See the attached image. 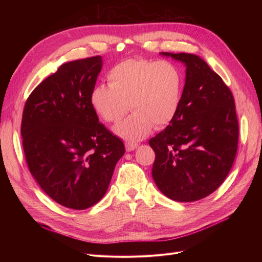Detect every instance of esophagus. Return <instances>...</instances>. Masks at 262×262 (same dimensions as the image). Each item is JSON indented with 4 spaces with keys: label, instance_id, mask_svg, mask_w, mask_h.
Returning <instances> with one entry per match:
<instances>
[{
    "label": "esophagus",
    "instance_id": "1",
    "mask_svg": "<svg viewBox=\"0 0 262 262\" xmlns=\"http://www.w3.org/2000/svg\"><path fill=\"white\" fill-rule=\"evenodd\" d=\"M138 147V143H133V142H125V149L128 152H131V150H134Z\"/></svg>",
    "mask_w": 262,
    "mask_h": 262
}]
</instances>
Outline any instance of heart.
<instances>
[{"label":"heart","instance_id":"heart-1","mask_svg":"<svg viewBox=\"0 0 262 262\" xmlns=\"http://www.w3.org/2000/svg\"><path fill=\"white\" fill-rule=\"evenodd\" d=\"M108 86H95L90 102L96 115L108 123H117L115 133L128 141L144 139L152 130L162 129L175 118L181 101L184 77L169 61L128 59L109 70Z\"/></svg>","mask_w":262,"mask_h":262}]
</instances>
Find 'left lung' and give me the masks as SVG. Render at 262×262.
Listing matches in <instances>:
<instances>
[{
    "mask_svg": "<svg viewBox=\"0 0 262 262\" xmlns=\"http://www.w3.org/2000/svg\"><path fill=\"white\" fill-rule=\"evenodd\" d=\"M161 54L187 69L175 118L148 141L155 152L152 176L169 199L192 202L215 191L233 166L239 133L234 96L198 55Z\"/></svg>",
    "mask_w": 262,
    "mask_h": 262,
    "instance_id": "obj_1",
    "label": "left lung"
}]
</instances>
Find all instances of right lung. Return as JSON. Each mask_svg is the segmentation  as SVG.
<instances>
[{
    "label": "right lung",
    "instance_id": "obj_1",
    "mask_svg": "<svg viewBox=\"0 0 262 262\" xmlns=\"http://www.w3.org/2000/svg\"><path fill=\"white\" fill-rule=\"evenodd\" d=\"M101 67L100 55L64 63L29 95L23 112L29 171L52 200L73 210L105 195L125 150L91 106Z\"/></svg>",
    "mask_w": 262,
    "mask_h": 262
}]
</instances>
